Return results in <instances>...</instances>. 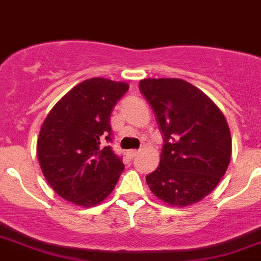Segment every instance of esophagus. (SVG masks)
Returning a JSON list of instances; mask_svg holds the SVG:
<instances>
[{
  "label": "esophagus",
  "instance_id": "obj_1",
  "mask_svg": "<svg viewBox=\"0 0 261 261\" xmlns=\"http://www.w3.org/2000/svg\"><path fill=\"white\" fill-rule=\"evenodd\" d=\"M138 153H139V150H137V149H130V150H128V152H127V157L129 158V160H132V158L136 157V155L138 154Z\"/></svg>",
  "mask_w": 261,
  "mask_h": 261
}]
</instances>
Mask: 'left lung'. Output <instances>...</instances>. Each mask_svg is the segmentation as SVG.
<instances>
[{
	"instance_id": "1",
	"label": "left lung",
	"mask_w": 261,
	"mask_h": 261,
	"mask_svg": "<svg viewBox=\"0 0 261 261\" xmlns=\"http://www.w3.org/2000/svg\"><path fill=\"white\" fill-rule=\"evenodd\" d=\"M139 89L163 134L161 162L146 176L155 197L174 207L198 202L227 170L231 134L219 107L182 79H143Z\"/></svg>"
}]
</instances>
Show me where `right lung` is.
Instances as JSON below:
<instances>
[{
  "label": "right lung",
  "instance_id": "add662e5",
  "mask_svg": "<svg viewBox=\"0 0 261 261\" xmlns=\"http://www.w3.org/2000/svg\"><path fill=\"white\" fill-rule=\"evenodd\" d=\"M129 89L123 82L91 77L55 104L40 129L37 158L60 197L83 207L106 200L124 170L113 152L111 113Z\"/></svg>",
  "mask_w": 261,
  "mask_h": 261
}]
</instances>
